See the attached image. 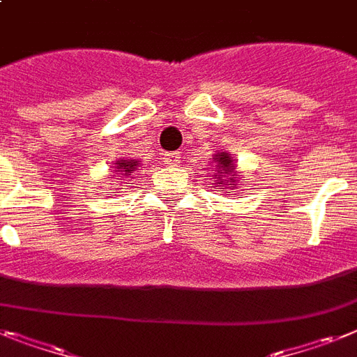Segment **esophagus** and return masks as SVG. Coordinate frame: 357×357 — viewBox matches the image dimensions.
Returning a JSON list of instances; mask_svg holds the SVG:
<instances>
[{
  "label": "esophagus",
  "mask_w": 357,
  "mask_h": 357,
  "mask_svg": "<svg viewBox=\"0 0 357 357\" xmlns=\"http://www.w3.org/2000/svg\"><path fill=\"white\" fill-rule=\"evenodd\" d=\"M163 160H165V163L169 165V167H174V165L179 161V154H178V152H172V154H165Z\"/></svg>",
  "instance_id": "34e87169"
}]
</instances>
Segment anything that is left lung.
<instances>
[{"label": "left lung", "mask_w": 357, "mask_h": 357, "mask_svg": "<svg viewBox=\"0 0 357 357\" xmlns=\"http://www.w3.org/2000/svg\"><path fill=\"white\" fill-rule=\"evenodd\" d=\"M212 163H214V174H212V178H214L215 185L221 188H225V192H227V188L229 190H236L239 183V174L238 172V161L232 158V154L229 152H215L212 155Z\"/></svg>", "instance_id": "8db88e82"}]
</instances>
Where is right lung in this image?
<instances>
[{
  "instance_id": "1",
  "label": "right lung",
  "mask_w": 357,
  "mask_h": 357,
  "mask_svg": "<svg viewBox=\"0 0 357 357\" xmlns=\"http://www.w3.org/2000/svg\"><path fill=\"white\" fill-rule=\"evenodd\" d=\"M139 165L142 163H139L137 160H127V158H121V160H118L116 163H114L112 170L119 179H127V178H132V174L136 172Z\"/></svg>"
}]
</instances>
